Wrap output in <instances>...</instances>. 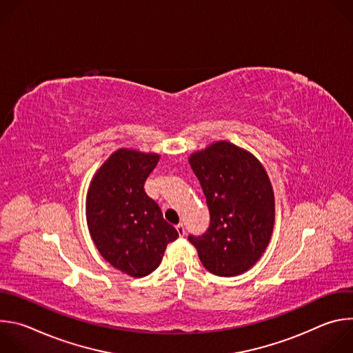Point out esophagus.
Returning <instances> with one entry per match:
<instances>
[{
  "mask_svg": "<svg viewBox=\"0 0 353 353\" xmlns=\"http://www.w3.org/2000/svg\"><path fill=\"white\" fill-rule=\"evenodd\" d=\"M176 229H177V233H179L180 237H183V236L185 234V229H184V225H183V223H179V225L176 226Z\"/></svg>",
  "mask_w": 353,
  "mask_h": 353,
  "instance_id": "esophagus-1",
  "label": "esophagus"
}]
</instances>
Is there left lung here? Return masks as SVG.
<instances>
[{"label":"left lung","mask_w":353,"mask_h":353,"mask_svg":"<svg viewBox=\"0 0 353 353\" xmlns=\"http://www.w3.org/2000/svg\"><path fill=\"white\" fill-rule=\"evenodd\" d=\"M210 210V228L188 236L203 265L218 276L253 267L265 251L275 219L274 191L263 165L230 142L190 157Z\"/></svg>","instance_id":"obj_1"}]
</instances>
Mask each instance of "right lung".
Masks as SVG:
<instances>
[{
	"label": "right lung",
	"instance_id": "right-lung-1",
	"mask_svg": "<svg viewBox=\"0 0 353 353\" xmlns=\"http://www.w3.org/2000/svg\"><path fill=\"white\" fill-rule=\"evenodd\" d=\"M159 155L119 149L92 180L88 228L102 257L119 271L142 278L155 271L166 245L179 237L143 190Z\"/></svg>",
	"mask_w": 353,
	"mask_h": 353
}]
</instances>
